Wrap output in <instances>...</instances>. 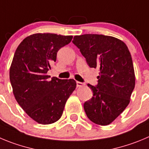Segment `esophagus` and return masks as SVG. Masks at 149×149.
<instances>
[{"label":"esophagus","mask_w":149,"mask_h":149,"mask_svg":"<svg viewBox=\"0 0 149 149\" xmlns=\"http://www.w3.org/2000/svg\"><path fill=\"white\" fill-rule=\"evenodd\" d=\"M84 85V84H83L82 82H80V81H76V86H77V87H81Z\"/></svg>","instance_id":"1"}]
</instances>
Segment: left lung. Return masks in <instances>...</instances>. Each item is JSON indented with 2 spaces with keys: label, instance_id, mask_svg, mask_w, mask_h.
Here are the masks:
<instances>
[{
  "label": "left lung",
  "instance_id": "1",
  "mask_svg": "<svg viewBox=\"0 0 149 149\" xmlns=\"http://www.w3.org/2000/svg\"><path fill=\"white\" fill-rule=\"evenodd\" d=\"M73 43L79 48L89 66L99 70L98 84L95 87L87 84L93 95L84 104L86 115L96 124L109 125L128 106L134 88L131 54L123 41L111 36H75Z\"/></svg>",
  "mask_w": 149,
  "mask_h": 149
}]
</instances>
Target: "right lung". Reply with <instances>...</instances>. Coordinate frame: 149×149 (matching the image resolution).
<instances>
[{"label": "right lung", "instance_id": "obj_1", "mask_svg": "<svg viewBox=\"0 0 149 149\" xmlns=\"http://www.w3.org/2000/svg\"><path fill=\"white\" fill-rule=\"evenodd\" d=\"M73 36L38 33L26 37L18 45L9 70L15 98L31 118L40 124L57 121L67 100L74 91V79H59L47 72L56 54Z\"/></svg>", "mask_w": 149, "mask_h": 149}]
</instances>
